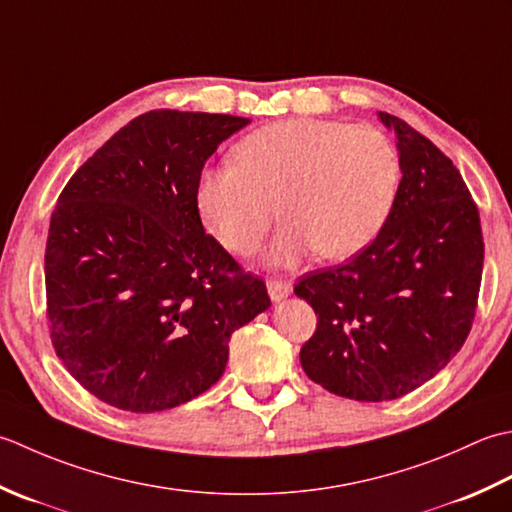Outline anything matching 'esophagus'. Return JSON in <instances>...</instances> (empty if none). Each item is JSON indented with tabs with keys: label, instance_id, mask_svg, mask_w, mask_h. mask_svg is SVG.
I'll use <instances>...</instances> for the list:
<instances>
[{
	"label": "esophagus",
	"instance_id": "esophagus-1",
	"mask_svg": "<svg viewBox=\"0 0 512 512\" xmlns=\"http://www.w3.org/2000/svg\"><path fill=\"white\" fill-rule=\"evenodd\" d=\"M267 291L271 300H283L291 294V283L280 278H267Z\"/></svg>",
	"mask_w": 512,
	"mask_h": 512
}]
</instances>
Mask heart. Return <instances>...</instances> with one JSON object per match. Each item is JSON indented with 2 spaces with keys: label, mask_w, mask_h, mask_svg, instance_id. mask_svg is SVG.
Masks as SVG:
<instances>
[{
  "label": "heart",
  "mask_w": 512,
  "mask_h": 512,
  "mask_svg": "<svg viewBox=\"0 0 512 512\" xmlns=\"http://www.w3.org/2000/svg\"><path fill=\"white\" fill-rule=\"evenodd\" d=\"M400 179V152L373 125L287 119L247 134L236 163L203 170L196 203L218 243L252 256L278 201L287 223L271 260L291 265L314 249L347 258L367 247L389 221Z\"/></svg>",
  "instance_id": "b5f03b06"
}]
</instances>
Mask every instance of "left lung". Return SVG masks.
Returning a JSON list of instances; mask_svg holds the SVG:
<instances>
[{"instance_id": "obj_1", "label": "left lung", "mask_w": 512, "mask_h": 512, "mask_svg": "<svg viewBox=\"0 0 512 512\" xmlns=\"http://www.w3.org/2000/svg\"><path fill=\"white\" fill-rule=\"evenodd\" d=\"M395 130L402 179L389 221L347 263L300 276L318 325L300 349L309 380L358 402H387L440 373L471 333L484 236L453 161L409 123Z\"/></svg>"}]
</instances>
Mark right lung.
I'll list each match as a JSON object with an SVG mask.
<instances>
[{
  "mask_svg": "<svg viewBox=\"0 0 512 512\" xmlns=\"http://www.w3.org/2000/svg\"><path fill=\"white\" fill-rule=\"evenodd\" d=\"M249 119L150 110L112 134L61 190L44 256L57 358L83 389L132 413L218 382L229 336L271 302L205 234V161Z\"/></svg>",
  "mask_w": 512,
  "mask_h": 512,
  "instance_id": "obj_1",
  "label": "right lung"
}]
</instances>
